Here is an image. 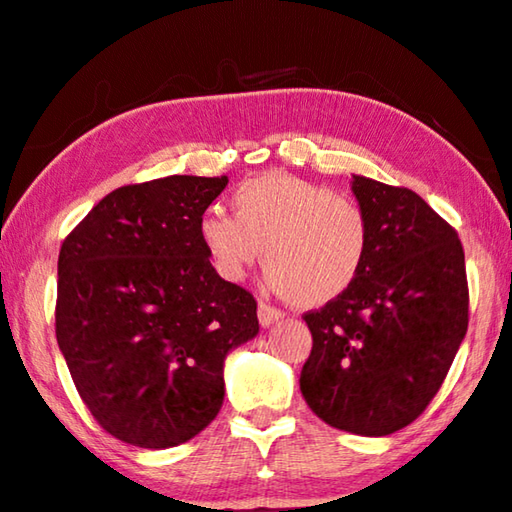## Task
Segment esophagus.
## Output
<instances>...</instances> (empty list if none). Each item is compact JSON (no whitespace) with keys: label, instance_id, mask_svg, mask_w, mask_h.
I'll list each match as a JSON object with an SVG mask.
<instances>
[{"label":"esophagus","instance_id":"esophagus-1","mask_svg":"<svg viewBox=\"0 0 512 512\" xmlns=\"http://www.w3.org/2000/svg\"><path fill=\"white\" fill-rule=\"evenodd\" d=\"M281 316H284V314H281L279 309L265 305V302H261V305H258V323H261L263 328H270V325L281 321Z\"/></svg>","mask_w":512,"mask_h":512}]
</instances>
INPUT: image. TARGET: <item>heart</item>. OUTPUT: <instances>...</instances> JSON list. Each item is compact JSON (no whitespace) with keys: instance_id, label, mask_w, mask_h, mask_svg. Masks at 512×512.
<instances>
[{"instance_id":"1","label":"heart","mask_w":512,"mask_h":512,"mask_svg":"<svg viewBox=\"0 0 512 512\" xmlns=\"http://www.w3.org/2000/svg\"><path fill=\"white\" fill-rule=\"evenodd\" d=\"M233 214L207 210L198 242L221 279L238 284L258 263L268 286L291 305H330L358 281L369 254V219L351 196L286 173L244 180Z\"/></svg>"}]
</instances>
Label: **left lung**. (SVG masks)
Here are the masks:
<instances>
[{
	"label": "left lung",
	"mask_w": 512,
	"mask_h": 512,
	"mask_svg": "<svg viewBox=\"0 0 512 512\" xmlns=\"http://www.w3.org/2000/svg\"><path fill=\"white\" fill-rule=\"evenodd\" d=\"M351 189L369 254L342 298L305 314L314 346L300 390L330 427L388 436L427 409L466 335L464 249L416 191L362 175Z\"/></svg>",
	"instance_id": "obj_1"
}]
</instances>
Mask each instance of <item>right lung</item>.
I'll list each match as a JSON object with an SVG mask.
<instances>
[{"instance_id": "1", "label": "right lung", "mask_w": 512, "mask_h": 512, "mask_svg": "<svg viewBox=\"0 0 512 512\" xmlns=\"http://www.w3.org/2000/svg\"><path fill=\"white\" fill-rule=\"evenodd\" d=\"M226 184L170 175L110 191L59 251V351L94 420L131 446L203 432L224 404L226 355L258 335L254 295L198 242Z\"/></svg>"}]
</instances>
